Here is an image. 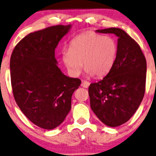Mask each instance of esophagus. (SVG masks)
Wrapping results in <instances>:
<instances>
[{
    "label": "esophagus",
    "instance_id": "obj_1",
    "mask_svg": "<svg viewBox=\"0 0 156 156\" xmlns=\"http://www.w3.org/2000/svg\"><path fill=\"white\" fill-rule=\"evenodd\" d=\"M90 82L87 81H85V80H82V86L84 88H87L90 86Z\"/></svg>",
    "mask_w": 156,
    "mask_h": 156
}]
</instances>
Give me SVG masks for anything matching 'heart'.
Segmentation results:
<instances>
[{
    "label": "heart",
    "instance_id": "obj_1",
    "mask_svg": "<svg viewBox=\"0 0 156 156\" xmlns=\"http://www.w3.org/2000/svg\"><path fill=\"white\" fill-rule=\"evenodd\" d=\"M116 53L117 45L112 37L87 32L74 38L69 49L62 50L61 58L72 76H80L83 62L86 74L102 77L110 72Z\"/></svg>",
    "mask_w": 156,
    "mask_h": 156
}]
</instances>
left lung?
<instances>
[{
	"instance_id": "1",
	"label": "left lung",
	"mask_w": 156,
	"mask_h": 156,
	"mask_svg": "<svg viewBox=\"0 0 156 156\" xmlns=\"http://www.w3.org/2000/svg\"><path fill=\"white\" fill-rule=\"evenodd\" d=\"M118 37L116 60L106 76L90 84V107L106 126H119L130 119L143 101L147 63L139 45L122 29L98 30Z\"/></svg>"
}]
</instances>
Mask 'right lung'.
Returning <instances> with one entry per match:
<instances>
[{
  "mask_svg": "<svg viewBox=\"0 0 156 156\" xmlns=\"http://www.w3.org/2000/svg\"><path fill=\"white\" fill-rule=\"evenodd\" d=\"M72 25H56L29 34L11 54L10 71L13 97L29 120L53 129L64 121L72 96L81 80L69 77L58 66L55 49Z\"/></svg>",
  "mask_w": 156,
  "mask_h": 156,
  "instance_id": "obj_1",
  "label": "right lung"
}]
</instances>
